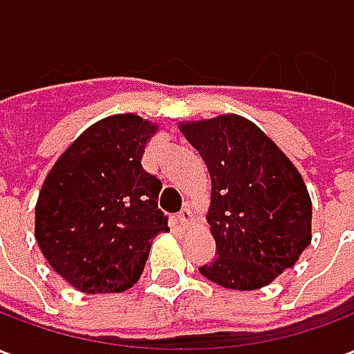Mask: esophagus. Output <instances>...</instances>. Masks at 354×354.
I'll list each match as a JSON object with an SVG mask.
<instances>
[{
	"mask_svg": "<svg viewBox=\"0 0 354 354\" xmlns=\"http://www.w3.org/2000/svg\"><path fill=\"white\" fill-rule=\"evenodd\" d=\"M176 220H178V223L182 225V227H187V225H189V223H192V220H193L192 210H189V208H182V210L178 212Z\"/></svg>",
	"mask_w": 354,
	"mask_h": 354,
	"instance_id": "esophagus-1",
	"label": "esophagus"
}]
</instances>
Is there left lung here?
I'll return each instance as SVG.
<instances>
[{
    "mask_svg": "<svg viewBox=\"0 0 354 354\" xmlns=\"http://www.w3.org/2000/svg\"><path fill=\"white\" fill-rule=\"evenodd\" d=\"M210 172L207 222L216 256L199 267L231 290H258L299 260L311 243L304 178L258 124L235 113L178 123Z\"/></svg>",
    "mask_w": 354,
    "mask_h": 354,
    "instance_id": "obj_1",
    "label": "left lung"
}]
</instances>
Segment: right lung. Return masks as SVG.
<instances>
[{
	"label": "right lung",
	"instance_id": "obj_1",
	"mask_svg": "<svg viewBox=\"0 0 354 354\" xmlns=\"http://www.w3.org/2000/svg\"><path fill=\"white\" fill-rule=\"evenodd\" d=\"M157 124L117 113L88 127L53 165L35 205L45 260L85 294L124 292L144 271L169 218L157 207L161 180L142 169Z\"/></svg>",
	"mask_w": 354,
	"mask_h": 354
}]
</instances>
